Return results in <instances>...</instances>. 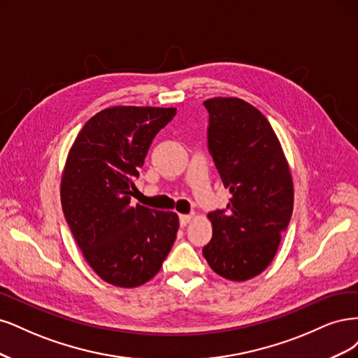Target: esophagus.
<instances>
[{
    "label": "esophagus",
    "instance_id": "obj_1",
    "mask_svg": "<svg viewBox=\"0 0 358 358\" xmlns=\"http://www.w3.org/2000/svg\"><path fill=\"white\" fill-rule=\"evenodd\" d=\"M193 217H194V214H180V217H178V218H180V224H181L182 227L187 226Z\"/></svg>",
    "mask_w": 358,
    "mask_h": 358
}]
</instances>
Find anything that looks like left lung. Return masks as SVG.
<instances>
[{"mask_svg": "<svg viewBox=\"0 0 358 358\" xmlns=\"http://www.w3.org/2000/svg\"><path fill=\"white\" fill-rule=\"evenodd\" d=\"M203 107L208 152L232 198L208 214L213 238L202 252L215 273L245 281L276 255L293 213V180L278 138L257 108L238 98H213Z\"/></svg>", "mask_w": 358, "mask_h": 358, "instance_id": "left-lung-1", "label": "left lung"}]
</instances>
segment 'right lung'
I'll use <instances>...</instances> for the list:
<instances>
[{
  "label": "right lung",
  "mask_w": 358,
  "mask_h": 358,
  "mask_svg": "<svg viewBox=\"0 0 358 358\" xmlns=\"http://www.w3.org/2000/svg\"><path fill=\"white\" fill-rule=\"evenodd\" d=\"M176 108L113 107L78 132L66 159L61 201L86 262L103 281L132 288L162 268L174 245L178 215L131 205L134 180L155 136Z\"/></svg>",
  "instance_id": "add662e5"
}]
</instances>
